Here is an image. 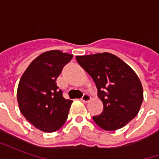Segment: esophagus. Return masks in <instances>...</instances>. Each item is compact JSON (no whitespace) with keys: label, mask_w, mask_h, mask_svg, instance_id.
I'll list each match as a JSON object with an SVG mask.
<instances>
[{"label":"esophagus","mask_w":159,"mask_h":159,"mask_svg":"<svg viewBox=\"0 0 159 159\" xmlns=\"http://www.w3.org/2000/svg\"><path fill=\"white\" fill-rule=\"evenodd\" d=\"M81 100H82V101H83V102L87 103V102L90 101V100H91V96H90L89 93H83V97L81 98Z\"/></svg>","instance_id":"34e87169"}]
</instances>
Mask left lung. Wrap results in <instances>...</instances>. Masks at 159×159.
<instances>
[{"mask_svg":"<svg viewBox=\"0 0 159 159\" xmlns=\"http://www.w3.org/2000/svg\"><path fill=\"white\" fill-rule=\"evenodd\" d=\"M76 59L93 78L103 102V111L93 117L98 126L113 131L136 117L143 101V89L126 63L109 52L76 56Z\"/></svg>","mask_w":159,"mask_h":159,"instance_id":"8db88e82","label":"left lung"}]
</instances>
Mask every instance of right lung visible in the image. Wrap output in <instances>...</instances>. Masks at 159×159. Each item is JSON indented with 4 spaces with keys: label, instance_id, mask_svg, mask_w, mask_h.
<instances>
[{
    "label": "right lung",
    "instance_id": "obj_1",
    "mask_svg": "<svg viewBox=\"0 0 159 159\" xmlns=\"http://www.w3.org/2000/svg\"><path fill=\"white\" fill-rule=\"evenodd\" d=\"M72 58L59 50L43 52L30 64L19 81V110L33 126L43 132L59 129L67 119L72 100L63 97L56 80Z\"/></svg>",
    "mask_w": 159,
    "mask_h": 159
}]
</instances>
